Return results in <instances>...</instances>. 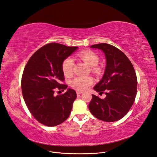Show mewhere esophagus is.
<instances>
[{
	"instance_id": "34e87169",
	"label": "esophagus",
	"mask_w": 157,
	"mask_h": 157,
	"mask_svg": "<svg viewBox=\"0 0 157 157\" xmlns=\"http://www.w3.org/2000/svg\"><path fill=\"white\" fill-rule=\"evenodd\" d=\"M83 93L82 91H76V94H77V95H80V94H82Z\"/></svg>"
}]
</instances>
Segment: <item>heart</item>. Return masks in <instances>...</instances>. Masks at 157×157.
<instances>
[{"label":"heart","mask_w":157,"mask_h":157,"mask_svg":"<svg viewBox=\"0 0 157 157\" xmlns=\"http://www.w3.org/2000/svg\"><path fill=\"white\" fill-rule=\"evenodd\" d=\"M79 57L85 62L87 65L93 68V70H96V66L99 62V56L92 51H84L80 52ZM74 59L71 58H67L63 60L62 65V71L66 77H70L73 74ZM94 79L91 77H77L71 81V86L75 90L83 91L91 85Z\"/></svg>","instance_id":"1"}]
</instances>
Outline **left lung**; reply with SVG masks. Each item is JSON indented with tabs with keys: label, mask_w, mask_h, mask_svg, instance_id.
I'll return each instance as SVG.
<instances>
[{
	"label": "left lung",
	"mask_w": 157,
	"mask_h": 157,
	"mask_svg": "<svg viewBox=\"0 0 157 157\" xmlns=\"http://www.w3.org/2000/svg\"><path fill=\"white\" fill-rule=\"evenodd\" d=\"M101 50L105 56L106 66L101 79L94 90L99 94L105 91L104 99L92 95L89 109L95 117L106 122L122 119L136 98L137 79L134 67L123 52L106 43L90 46Z\"/></svg>",
	"instance_id": "obj_1"
}]
</instances>
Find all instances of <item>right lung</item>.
I'll return each instance as SVG.
<instances>
[{"mask_svg":"<svg viewBox=\"0 0 157 157\" xmlns=\"http://www.w3.org/2000/svg\"><path fill=\"white\" fill-rule=\"evenodd\" d=\"M61 44L50 43L31 56L23 71L22 95L30 113L38 121L48 127L58 125L68 118L77 98L75 90L55 96L56 89H67L62 65L63 60L78 50Z\"/></svg>","mask_w":157,"mask_h":157,"instance_id":"obj_1","label":"right lung"}]
</instances>
